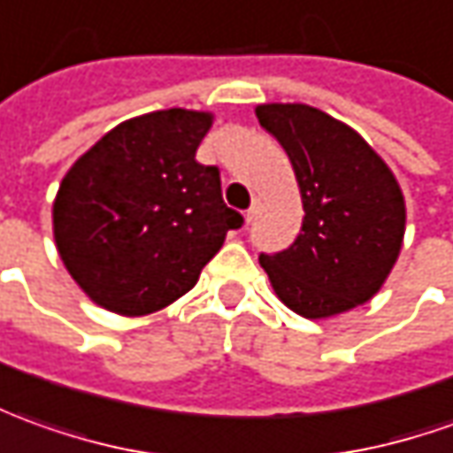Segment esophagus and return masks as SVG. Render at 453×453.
I'll use <instances>...</instances> for the list:
<instances>
[{
    "label": "esophagus",
    "instance_id": "obj_1",
    "mask_svg": "<svg viewBox=\"0 0 453 453\" xmlns=\"http://www.w3.org/2000/svg\"><path fill=\"white\" fill-rule=\"evenodd\" d=\"M252 218H255V208H248L245 211V223H252Z\"/></svg>",
    "mask_w": 453,
    "mask_h": 453
}]
</instances>
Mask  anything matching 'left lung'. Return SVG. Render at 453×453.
I'll return each mask as SVG.
<instances>
[{
    "label": "left lung",
    "mask_w": 453,
    "mask_h": 453,
    "mask_svg": "<svg viewBox=\"0 0 453 453\" xmlns=\"http://www.w3.org/2000/svg\"><path fill=\"white\" fill-rule=\"evenodd\" d=\"M290 158L303 227L288 250L260 265L292 312L307 319L340 315L372 300L392 273L404 238V196L395 173L365 138L304 104L255 109Z\"/></svg>",
    "instance_id": "1"
}]
</instances>
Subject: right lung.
<instances>
[{
  "label": "right lung",
  "mask_w": 453,
  "mask_h": 453,
  "mask_svg": "<svg viewBox=\"0 0 453 453\" xmlns=\"http://www.w3.org/2000/svg\"><path fill=\"white\" fill-rule=\"evenodd\" d=\"M211 113L168 109L119 123L64 175L54 240L79 288L116 315L183 297L242 215L218 165L196 161Z\"/></svg>",
  "instance_id": "add662e5"
}]
</instances>
